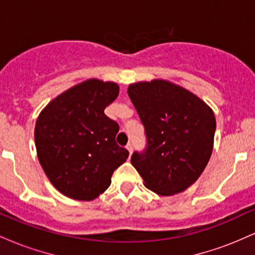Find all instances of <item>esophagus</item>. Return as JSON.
<instances>
[{
  "label": "esophagus",
  "mask_w": 255,
  "mask_h": 255,
  "mask_svg": "<svg viewBox=\"0 0 255 255\" xmlns=\"http://www.w3.org/2000/svg\"><path fill=\"white\" fill-rule=\"evenodd\" d=\"M126 148H127L128 152L131 154V152H133V144H128L127 146H126Z\"/></svg>",
  "instance_id": "obj_1"
}]
</instances>
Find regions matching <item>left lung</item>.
Here are the masks:
<instances>
[{
  "label": "left lung",
  "instance_id": "obj_1",
  "mask_svg": "<svg viewBox=\"0 0 255 255\" xmlns=\"http://www.w3.org/2000/svg\"><path fill=\"white\" fill-rule=\"evenodd\" d=\"M127 92L147 137L146 151L134 152L130 159L144 186L163 197L186 191L211 157L212 109L191 91L163 79L130 84Z\"/></svg>",
  "mask_w": 255,
  "mask_h": 255
}]
</instances>
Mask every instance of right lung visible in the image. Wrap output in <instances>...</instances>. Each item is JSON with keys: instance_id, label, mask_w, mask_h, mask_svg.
Listing matches in <instances>:
<instances>
[{"instance_id": "obj_1", "label": "right lung", "mask_w": 255, "mask_h": 255, "mask_svg": "<svg viewBox=\"0 0 255 255\" xmlns=\"http://www.w3.org/2000/svg\"><path fill=\"white\" fill-rule=\"evenodd\" d=\"M113 81L89 79L55 97L34 127L37 156L52 186L66 197L91 201L108 189L128 151L116 144L119 125L104 114L118 98Z\"/></svg>"}]
</instances>
